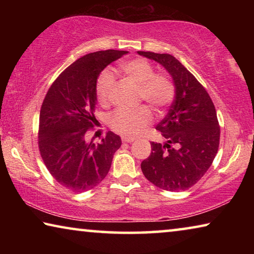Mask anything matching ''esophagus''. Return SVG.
Returning <instances> with one entry per match:
<instances>
[{"label":"esophagus","mask_w":254,"mask_h":254,"mask_svg":"<svg viewBox=\"0 0 254 254\" xmlns=\"http://www.w3.org/2000/svg\"><path fill=\"white\" fill-rule=\"evenodd\" d=\"M122 141L123 142H127V143H131L134 141V137H127V136H122Z\"/></svg>","instance_id":"esophagus-1"}]
</instances>
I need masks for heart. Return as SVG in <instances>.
I'll list each match as a JSON object with an SVG mask.
<instances>
[{
    "label": "heart",
    "instance_id": "heart-1",
    "mask_svg": "<svg viewBox=\"0 0 254 254\" xmlns=\"http://www.w3.org/2000/svg\"><path fill=\"white\" fill-rule=\"evenodd\" d=\"M121 70L132 81L139 85L140 97L157 110L168 106L174 100L175 88L168 77L154 74V68L148 60L136 58L121 65ZM114 86V77L109 70L103 71L96 83V96L101 104L110 101ZM152 114L147 106L135 110H118L111 114L110 127L118 133L127 136H136L147 127Z\"/></svg>",
    "mask_w": 254,
    "mask_h": 254
}]
</instances>
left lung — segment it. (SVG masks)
Here are the masks:
<instances>
[{"mask_svg":"<svg viewBox=\"0 0 254 254\" xmlns=\"http://www.w3.org/2000/svg\"><path fill=\"white\" fill-rule=\"evenodd\" d=\"M137 54L160 64L175 86L168 114L156 127L166 142H151V154L141 162V169L163 190H186L206 174L217 153L221 132L215 106L199 81L174 56Z\"/></svg>","mask_w":254,"mask_h":254,"instance_id":"8db88e82","label":"left lung"}]
</instances>
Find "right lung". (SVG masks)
<instances>
[{
    "instance_id": "add662e5",
    "label": "right lung",
    "mask_w": 254,
    "mask_h": 254,
    "mask_svg": "<svg viewBox=\"0 0 254 254\" xmlns=\"http://www.w3.org/2000/svg\"><path fill=\"white\" fill-rule=\"evenodd\" d=\"M123 50L87 54L67 67L44 100L39 118V150L47 169L57 182L75 192L97 186L106 177L121 137L109 131L100 143L87 141L94 117L96 83L103 69L127 55Z\"/></svg>"
}]
</instances>
